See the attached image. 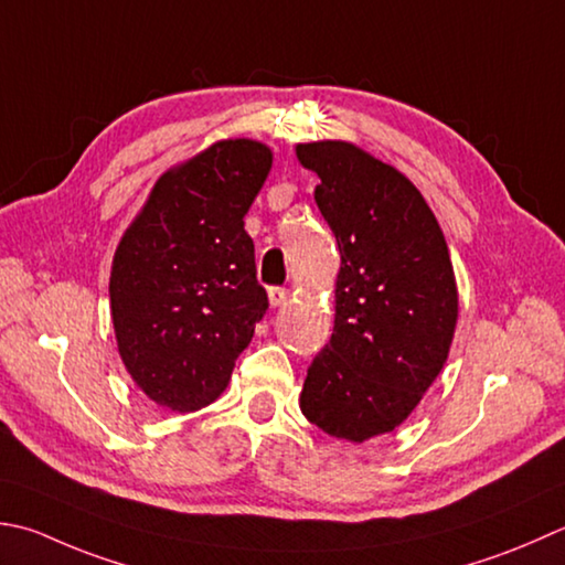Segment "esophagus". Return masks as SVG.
Segmentation results:
<instances>
[{"mask_svg": "<svg viewBox=\"0 0 565 565\" xmlns=\"http://www.w3.org/2000/svg\"><path fill=\"white\" fill-rule=\"evenodd\" d=\"M289 289H281V286H274V289H269V303L271 308H281L286 306V301H289Z\"/></svg>", "mask_w": 565, "mask_h": 565, "instance_id": "1", "label": "esophagus"}]
</instances>
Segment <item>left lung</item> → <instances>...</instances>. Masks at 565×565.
Here are the masks:
<instances>
[{"mask_svg":"<svg viewBox=\"0 0 565 565\" xmlns=\"http://www.w3.org/2000/svg\"><path fill=\"white\" fill-rule=\"evenodd\" d=\"M340 249L333 335L306 374L301 412L350 444L392 434L444 370L458 284L434 210L394 166L358 143H296Z\"/></svg>","mask_w":565,"mask_h":565,"instance_id":"obj_1","label":"left lung"}]
</instances>
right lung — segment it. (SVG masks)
<instances>
[{
  "label": "right lung",
  "instance_id": "right-lung-1",
  "mask_svg": "<svg viewBox=\"0 0 565 565\" xmlns=\"http://www.w3.org/2000/svg\"><path fill=\"white\" fill-rule=\"evenodd\" d=\"M257 139H220L171 166L115 249L109 271L119 358L175 414L213 404L269 308L245 215L271 171Z\"/></svg>",
  "mask_w": 565,
  "mask_h": 565
}]
</instances>
